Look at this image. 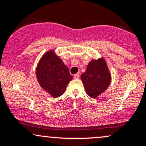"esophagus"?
<instances>
[{
	"mask_svg": "<svg viewBox=\"0 0 146 146\" xmlns=\"http://www.w3.org/2000/svg\"><path fill=\"white\" fill-rule=\"evenodd\" d=\"M79 77H80V75H79L78 73H76V74H75L74 75H73V78H74L75 79H78Z\"/></svg>",
	"mask_w": 146,
	"mask_h": 146,
	"instance_id": "esophagus-1",
	"label": "esophagus"
}]
</instances>
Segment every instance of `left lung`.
<instances>
[{
    "instance_id": "1",
    "label": "left lung",
    "mask_w": 146,
    "mask_h": 146,
    "mask_svg": "<svg viewBox=\"0 0 146 146\" xmlns=\"http://www.w3.org/2000/svg\"><path fill=\"white\" fill-rule=\"evenodd\" d=\"M81 79L88 96L97 98L109 86L111 75L103 58L92 60L86 71L81 75Z\"/></svg>"
}]
</instances>
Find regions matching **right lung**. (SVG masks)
<instances>
[{
	"label": "right lung",
	"instance_id": "add662e5",
	"mask_svg": "<svg viewBox=\"0 0 146 146\" xmlns=\"http://www.w3.org/2000/svg\"><path fill=\"white\" fill-rule=\"evenodd\" d=\"M36 75L42 88L56 98L64 93L73 79L68 68L53 50L45 53L40 58Z\"/></svg>",
	"mask_w": 146,
	"mask_h": 146
}]
</instances>
